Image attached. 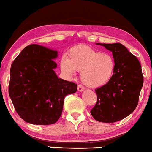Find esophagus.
Returning <instances> with one entry per match:
<instances>
[{"label":"esophagus","mask_w":152,"mask_h":152,"mask_svg":"<svg viewBox=\"0 0 152 152\" xmlns=\"http://www.w3.org/2000/svg\"><path fill=\"white\" fill-rule=\"evenodd\" d=\"M84 90V88L81 86V85H78V91H82Z\"/></svg>","instance_id":"obj_1"}]
</instances>
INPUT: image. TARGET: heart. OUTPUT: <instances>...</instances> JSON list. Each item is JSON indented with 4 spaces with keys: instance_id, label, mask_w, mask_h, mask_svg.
Returning <instances> with one entry per match:
<instances>
[{
    "instance_id": "1",
    "label": "heart",
    "mask_w": 152,
    "mask_h": 152,
    "mask_svg": "<svg viewBox=\"0 0 152 152\" xmlns=\"http://www.w3.org/2000/svg\"><path fill=\"white\" fill-rule=\"evenodd\" d=\"M61 70L73 75L81 71V81L91 88L101 87L111 80L114 73L116 62L112 55L102 53L86 46L73 48L68 58L64 57L60 62Z\"/></svg>"
}]
</instances>
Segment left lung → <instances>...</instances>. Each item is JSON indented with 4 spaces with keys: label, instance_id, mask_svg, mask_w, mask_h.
I'll use <instances>...</instances> for the list:
<instances>
[{
    "label": "left lung",
    "instance_id": "obj_1",
    "mask_svg": "<svg viewBox=\"0 0 152 152\" xmlns=\"http://www.w3.org/2000/svg\"><path fill=\"white\" fill-rule=\"evenodd\" d=\"M97 44L112 52L116 67L111 80L95 90L97 102L91 114L96 121L113 123L126 118L136 109L144 76L139 61L124 46L118 43Z\"/></svg>",
    "mask_w": 152,
    "mask_h": 152
}]
</instances>
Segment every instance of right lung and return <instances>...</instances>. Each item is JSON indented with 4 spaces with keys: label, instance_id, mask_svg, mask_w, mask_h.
Here are the masks:
<instances>
[{
    "label": "right lung",
    "instance_id": "add662e5",
    "mask_svg": "<svg viewBox=\"0 0 152 152\" xmlns=\"http://www.w3.org/2000/svg\"><path fill=\"white\" fill-rule=\"evenodd\" d=\"M56 50L37 44L23 48L10 67L8 93L22 119L50 125L61 116L64 98L77 91V84L58 78L53 69Z\"/></svg>",
    "mask_w": 152,
    "mask_h": 152
}]
</instances>
